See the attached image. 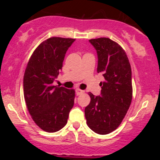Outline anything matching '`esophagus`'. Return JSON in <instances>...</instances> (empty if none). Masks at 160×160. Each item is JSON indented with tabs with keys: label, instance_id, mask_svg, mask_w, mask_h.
<instances>
[{
	"label": "esophagus",
	"instance_id": "esophagus-1",
	"mask_svg": "<svg viewBox=\"0 0 160 160\" xmlns=\"http://www.w3.org/2000/svg\"><path fill=\"white\" fill-rule=\"evenodd\" d=\"M84 93V90H82L80 89H77L76 90V93H77V95H80L82 94V93Z\"/></svg>",
	"mask_w": 160,
	"mask_h": 160
}]
</instances>
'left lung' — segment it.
<instances>
[{"instance_id":"obj_1","label":"left lung","mask_w":160,"mask_h":160,"mask_svg":"<svg viewBox=\"0 0 160 160\" xmlns=\"http://www.w3.org/2000/svg\"><path fill=\"white\" fill-rule=\"evenodd\" d=\"M98 53V72L104 81L100 83L101 96L89 93L90 102L85 108L88 127L96 133L106 135L122 123L132 99V70L125 50L108 38L89 40Z\"/></svg>"}]
</instances>
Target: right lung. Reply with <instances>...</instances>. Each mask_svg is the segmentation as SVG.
I'll use <instances>...</instances> for the list:
<instances>
[{
  "instance_id": "right-lung-1",
  "label": "right lung",
  "mask_w": 160,
  "mask_h": 160,
  "mask_svg": "<svg viewBox=\"0 0 160 160\" xmlns=\"http://www.w3.org/2000/svg\"><path fill=\"white\" fill-rule=\"evenodd\" d=\"M74 38L52 37L42 42L30 57L25 75L24 97L35 123L47 132H56L67 123L75 91L54 86L62 62Z\"/></svg>"
}]
</instances>
